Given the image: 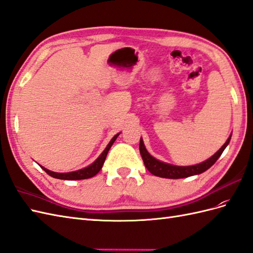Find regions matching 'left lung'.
I'll return each instance as SVG.
<instances>
[{
    "mask_svg": "<svg viewBox=\"0 0 253 253\" xmlns=\"http://www.w3.org/2000/svg\"><path fill=\"white\" fill-rule=\"evenodd\" d=\"M230 140H231V135L229 137V139L226 140L225 143L222 145V147L220 148V150L213 155V156L205 160L204 163L196 165V166H189V167H177V166L161 163V161L155 159L146 151L142 138L140 140L139 148H140V154L142 156V159H143V163L146 167V169L152 174H154V175L159 176V177H165V178H184V177L196 175V174H201L205 172L207 169H210V168L218 160V158L221 156L224 148L230 143Z\"/></svg>",
    "mask_w": 253,
    "mask_h": 253,
    "instance_id": "left-lung-1",
    "label": "left lung"
}]
</instances>
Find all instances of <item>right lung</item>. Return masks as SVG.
<instances>
[{"label": "right lung", "mask_w": 253, "mask_h": 253, "mask_svg": "<svg viewBox=\"0 0 253 253\" xmlns=\"http://www.w3.org/2000/svg\"><path fill=\"white\" fill-rule=\"evenodd\" d=\"M119 134L120 133L115 134L114 137L112 138V140L110 141V143L108 144V146L106 147V150L101 153L100 156L97 158L92 165L86 167V168H84V169L78 170V171H75V172H69V173H56V172H52V171H50V170H47L46 168H43L42 166L41 167L42 168V170H44V172H46L47 174H49L50 176H52L54 178H59V179L75 180V179H86V178L93 177V176L96 175L97 173L100 171V169H101L102 166H103V163H105V160H106L107 154H108L110 148H111L112 144L114 143V141L116 140V138L119 137Z\"/></svg>", "instance_id": "obj_1"}]
</instances>
